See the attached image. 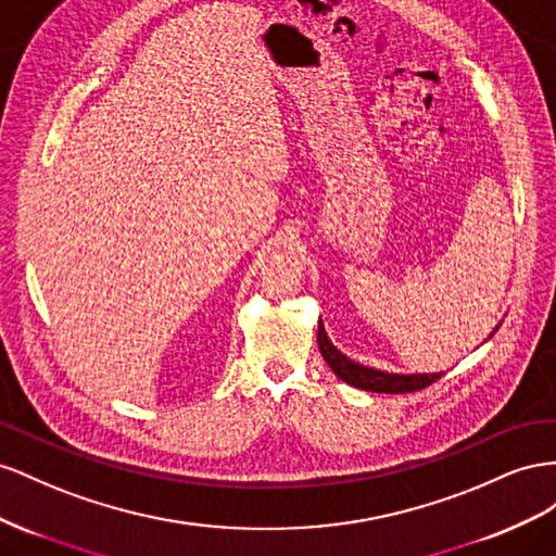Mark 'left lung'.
<instances>
[{
    "mask_svg": "<svg viewBox=\"0 0 556 556\" xmlns=\"http://www.w3.org/2000/svg\"><path fill=\"white\" fill-rule=\"evenodd\" d=\"M316 342H319V352L326 358L330 370L336 372L342 382L352 384L363 391H375V393H412V391H421L426 387H431L433 382L445 375V372H435V375H391L382 372L375 368H366L361 363L349 361L344 354H340L332 342L328 340L326 330L319 321V330H316Z\"/></svg>",
    "mask_w": 556,
    "mask_h": 556,
    "instance_id": "left-lung-1",
    "label": "left lung"
}]
</instances>
